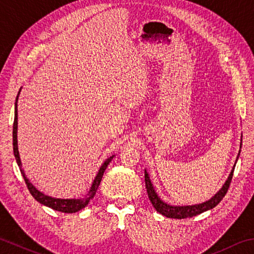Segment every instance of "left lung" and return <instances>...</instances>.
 Returning a JSON list of instances; mask_svg holds the SVG:
<instances>
[{"label": "left lung", "instance_id": "1", "mask_svg": "<svg viewBox=\"0 0 254 254\" xmlns=\"http://www.w3.org/2000/svg\"><path fill=\"white\" fill-rule=\"evenodd\" d=\"M241 145H242V139H241ZM241 147V146H240ZM240 155V151L238 154L237 161L239 159ZM236 167V164H234ZM234 167L231 170V173L228 177V180L225 181L223 184V187L221 188V190L216 193L214 196H212L210 200H207L203 203L200 204H194V205H184V206H177V205H170L168 203H165L164 201H162L159 197V195L156 194V192L153 188V184H152L149 174H147L146 170H144V180H145V188L147 191V195H149V199L151 201L152 205L154 206V209L167 218H172V219H187V218H192V216H195L197 214L202 213V212H205L207 210L213 209L215 205H218L221 200L223 199L224 195L227 194L228 189L230 187V183H231V180L233 177V171H234Z\"/></svg>", "mask_w": 254, "mask_h": 254}]
</instances>
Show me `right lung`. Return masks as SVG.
<instances>
[{
    "instance_id": "add662e5",
    "label": "right lung",
    "mask_w": 254,
    "mask_h": 254,
    "mask_svg": "<svg viewBox=\"0 0 254 254\" xmlns=\"http://www.w3.org/2000/svg\"><path fill=\"white\" fill-rule=\"evenodd\" d=\"M18 94H20V92H18ZM18 94L16 96V101H15L14 123H13V152H14L16 163L18 165V168H20V171L23 175V178H24L26 187H27V189H29V191L32 194V196H33L36 201L40 202L41 204L47 205L53 210L64 212V213H75V212L82 210L83 207H85L87 204H89L90 200L93 199L95 195V192H96V190H98V188L101 183V180H102L105 169L108 168L109 163L111 162L114 155L110 156V158L105 160L103 164L101 165V168L99 170L98 174H96L93 183H92L89 192L86 193L84 197H80V199H57V197L49 196L47 194H44V193H42L41 191H39L38 189H36L33 184L29 181V179L26 178L24 170L22 169L20 154H18V147H17V99H18Z\"/></svg>"
}]
</instances>
